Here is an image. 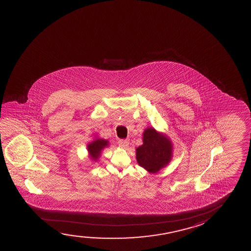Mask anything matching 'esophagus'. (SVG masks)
I'll use <instances>...</instances> for the list:
<instances>
[{
    "mask_svg": "<svg viewBox=\"0 0 251 251\" xmlns=\"http://www.w3.org/2000/svg\"><path fill=\"white\" fill-rule=\"evenodd\" d=\"M118 144L123 148H127L128 144H129V140L128 139H121L118 141Z\"/></svg>",
    "mask_w": 251,
    "mask_h": 251,
    "instance_id": "obj_1",
    "label": "esophagus"
}]
</instances>
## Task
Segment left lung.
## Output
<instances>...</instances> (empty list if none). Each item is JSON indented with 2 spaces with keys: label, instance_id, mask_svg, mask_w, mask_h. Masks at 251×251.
Returning <instances> with one entry per match:
<instances>
[{
  "label": "left lung",
  "instance_id": "obj_1",
  "mask_svg": "<svg viewBox=\"0 0 251 251\" xmlns=\"http://www.w3.org/2000/svg\"><path fill=\"white\" fill-rule=\"evenodd\" d=\"M172 150L169 139L148 128L143 134V145L136 149L138 164L149 172H158L171 160Z\"/></svg>",
  "mask_w": 251,
  "mask_h": 251
}]
</instances>
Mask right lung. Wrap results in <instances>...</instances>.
Here are the masks:
<instances>
[{
	"label": "right lung",
	"instance_id": "right-lung-1",
	"mask_svg": "<svg viewBox=\"0 0 251 251\" xmlns=\"http://www.w3.org/2000/svg\"><path fill=\"white\" fill-rule=\"evenodd\" d=\"M108 146V141L104 140H96L93 141L91 144L88 145V151H89L91 157L94 160H96L100 155L101 150Z\"/></svg>",
	"mask_w": 251,
	"mask_h": 251
}]
</instances>
